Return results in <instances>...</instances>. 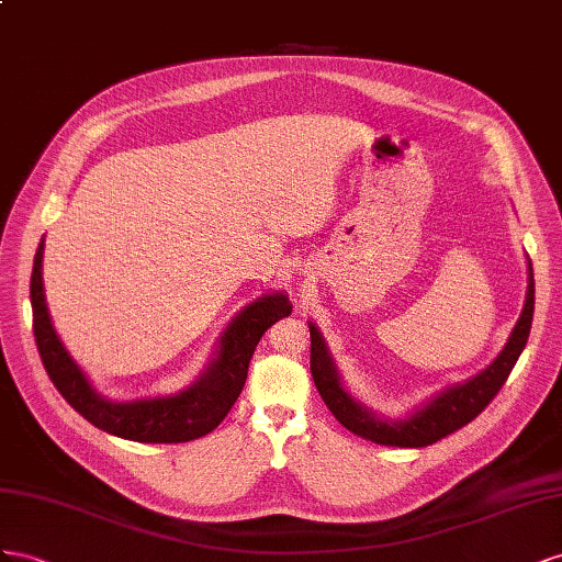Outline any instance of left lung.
Returning <instances> with one entry per match:
<instances>
[{"label":"left lung","instance_id":"8db88e82","mask_svg":"<svg viewBox=\"0 0 562 562\" xmlns=\"http://www.w3.org/2000/svg\"><path fill=\"white\" fill-rule=\"evenodd\" d=\"M532 313H535V272L532 261L527 259V294L525 306L518 317L516 327L510 329L504 348L483 372L475 376L452 383V386L442 389L432 397H428L422 407H416L412 414L403 419H389V416L376 414L372 407L352 395L346 386L341 372L336 370V362L327 348L325 336L319 329L308 323L311 329V374L315 381L317 393L323 395L329 412L339 419L356 436L372 440L376 445L389 447H426L447 438L450 432L459 430L473 422L475 416L483 412L490 400L499 393L504 381L508 379L513 364L518 362L520 352L527 344L532 327Z\"/></svg>","mask_w":562,"mask_h":562}]
</instances>
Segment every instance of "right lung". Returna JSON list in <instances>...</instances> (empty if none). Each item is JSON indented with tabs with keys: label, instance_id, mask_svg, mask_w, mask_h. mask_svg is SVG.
I'll use <instances>...</instances> for the list:
<instances>
[{
	"label": "right lung",
	"instance_id": "1",
	"mask_svg": "<svg viewBox=\"0 0 562 562\" xmlns=\"http://www.w3.org/2000/svg\"><path fill=\"white\" fill-rule=\"evenodd\" d=\"M44 237L35 254L30 278V303H32V329H35L37 350L44 370L54 381L58 393L68 400V405L110 436L134 442H188L212 432L243 393L249 360L256 344L270 325L292 313V303L284 292L263 294L235 315L228 329L221 334L214 358L206 370L190 383L188 389L136 400H110L91 386L82 367L63 346L54 329L49 306L44 296L42 280Z\"/></svg>",
	"mask_w": 562,
	"mask_h": 562
}]
</instances>
